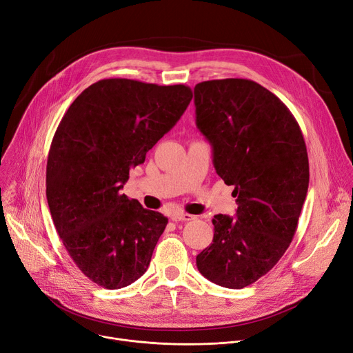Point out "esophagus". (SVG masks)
Masks as SVG:
<instances>
[{
    "label": "esophagus",
    "instance_id": "34e87169",
    "mask_svg": "<svg viewBox=\"0 0 353 353\" xmlns=\"http://www.w3.org/2000/svg\"><path fill=\"white\" fill-rule=\"evenodd\" d=\"M172 220L176 223L177 221H192V220H194V216H192L189 213H173Z\"/></svg>",
    "mask_w": 353,
    "mask_h": 353
}]
</instances>
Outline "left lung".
<instances>
[{
	"mask_svg": "<svg viewBox=\"0 0 353 353\" xmlns=\"http://www.w3.org/2000/svg\"><path fill=\"white\" fill-rule=\"evenodd\" d=\"M194 105L216 172L239 204L237 219L214 216L213 243L196 263L211 283L240 290L272 270L295 236L310 183L307 146L290 109L254 81L200 82Z\"/></svg>",
	"mask_w": 353,
	"mask_h": 353,
	"instance_id": "obj_1",
	"label": "left lung"
}]
</instances>
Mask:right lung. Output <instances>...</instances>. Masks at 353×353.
Instances as JSON below:
<instances>
[{
  "label": "right lung",
  "instance_id": "add662e5",
  "mask_svg": "<svg viewBox=\"0 0 353 353\" xmlns=\"http://www.w3.org/2000/svg\"><path fill=\"white\" fill-rule=\"evenodd\" d=\"M192 98L185 85L102 79L62 117L46 161V200L68 254L99 287H128L150 264L169 220L121 190Z\"/></svg>",
  "mask_w": 353,
  "mask_h": 353
}]
</instances>
